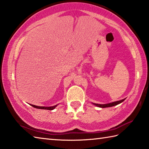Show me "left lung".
Listing matches in <instances>:
<instances>
[{
  "label": "left lung",
  "mask_w": 149,
  "mask_h": 149,
  "mask_svg": "<svg viewBox=\"0 0 149 149\" xmlns=\"http://www.w3.org/2000/svg\"><path fill=\"white\" fill-rule=\"evenodd\" d=\"M124 100H125V99L121 100H119V101H117V102H112V103H109V104H94V103H93V104L94 105H95L96 106H98V107H102V108L109 107L115 106V105H117L118 104H120V103H122L123 101H124Z\"/></svg>",
  "instance_id": "8db88e82"
}]
</instances>
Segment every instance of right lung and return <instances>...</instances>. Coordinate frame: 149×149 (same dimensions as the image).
<instances>
[{"instance_id": "right-lung-1", "label": "right lung", "mask_w": 149, "mask_h": 149, "mask_svg": "<svg viewBox=\"0 0 149 149\" xmlns=\"http://www.w3.org/2000/svg\"><path fill=\"white\" fill-rule=\"evenodd\" d=\"M33 107L37 108V109H47V110H53L55 109V108L56 107V105H54V106H51V107H42V106H37V105H32L31 104Z\"/></svg>"}]
</instances>
